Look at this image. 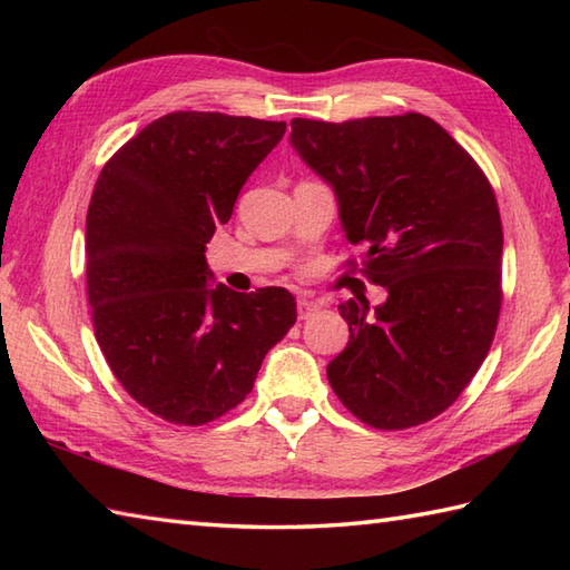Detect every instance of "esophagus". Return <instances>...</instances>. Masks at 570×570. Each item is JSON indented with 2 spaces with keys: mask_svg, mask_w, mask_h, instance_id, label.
<instances>
[{
  "mask_svg": "<svg viewBox=\"0 0 570 570\" xmlns=\"http://www.w3.org/2000/svg\"><path fill=\"white\" fill-rule=\"evenodd\" d=\"M296 308H298V321H308L313 313L318 311V304H316V301H308V298H298Z\"/></svg>",
  "mask_w": 570,
  "mask_h": 570,
  "instance_id": "obj_1",
  "label": "esophagus"
}]
</instances>
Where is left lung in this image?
I'll return each mask as SVG.
<instances>
[{
    "instance_id": "1",
    "label": "left lung",
    "mask_w": 570,
    "mask_h": 570,
    "mask_svg": "<svg viewBox=\"0 0 570 570\" xmlns=\"http://www.w3.org/2000/svg\"><path fill=\"white\" fill-rule=\"evenodd\" d=\"M292 147L337 198L345 237L367 242L386 301H343L350 343L328 365L337 399L374 429L439 416L475 377L498 328L502 223L472 156L416 112L292 119Z\"/></svg>"
}]
</instances>
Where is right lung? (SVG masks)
<instances>
[{"label":"right lung","mask_w":570,"mask_h":570,"mask_svg":"<svg viewBox=\"0 0 570 570\" xmlns=\"http://www.w3.org/2000/svg\"><path fill=\"white\" fill-rule=\"evenodd\" d=\"M286 131L220 112H171L144 127L95 184L85 223L95 337L131 399L200 426L245 399L264 355L296 323L286 288L210 284L215 227Z\"/></svg>","instance_id":"1"}]
</instances>
